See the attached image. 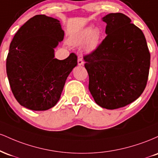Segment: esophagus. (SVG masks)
<instances>
[{
    "label": "esophagus",
    "instance_id": "esophagus-1",
    "mask_svg": "<svg viewBox=\"0 0 158 158\" xmlns=\"http://www.w3.org/2000/svg\"><path fill=\"white\" fill-rule=\"evenodd\" d=\"M83 64H84V61L82 60L81 56H79V58H78V65L81 66V65H83Z\"/></svg>",
    "mask_w": 158,
    "mask_h": 158
}]
</instances>
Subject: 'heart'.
<instances>
[{"label": "heart", "instance_id": "1", "mask_svg": "<svg viewBox=\"0 0 158 158\" xmlns=\"http://www.w3.org/2000/svg\"><path fill=\"white\" fill-rule=\"evenodd\" d=\"M101 32L99 29H94L92 27H88L78 32L71 39V43L74 45L84 44V50L87 52L94 51L100 42Z\"/></svg>", "mask_w": 158, "mask_h": 158}]
</instances>
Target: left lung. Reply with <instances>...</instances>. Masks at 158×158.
I'll return each instance as SVG.
<instances>
[{
  "label": "left lung",
  "mask_w": 158,
  "mask_h": 158,
  "mask_svg": "<svg viewBox=\"0 0 158 158\" xmlns=\"http://www.w3.org/2000/svg\"><path fill=\"white\" fill-rule=\"evenodd\" d=\"M106 37L84 56L88 88L97 105L106 109L122 108L136 100L146 88L150 52L142 30L123 13L102 18Z\"/></svg>",
  "instance_id": "1"
}]
</instances>
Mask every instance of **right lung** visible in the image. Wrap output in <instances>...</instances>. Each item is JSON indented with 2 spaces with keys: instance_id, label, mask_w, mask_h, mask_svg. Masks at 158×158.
Here are the masks:
<instances>
[{
  "instance_id": "obj_1",
  "label": "right lung",
  "mask_w": 158,
  "mask_h": 158,
  "mask_svg": "<svg viewBox=\"0 0 158 158\" xmlns=\"http://www.w3.org/2000/svg\"><path fill=\"white\" fill-rule=\"evenodd\" d=\"M64 35L60 21L44 15L29 19L15 33L6 58V73L21 106L46 110L59 100L67 78L77 65L73 52L64 60L54 58V48Z\"/></svg>"
}]
</instances>
